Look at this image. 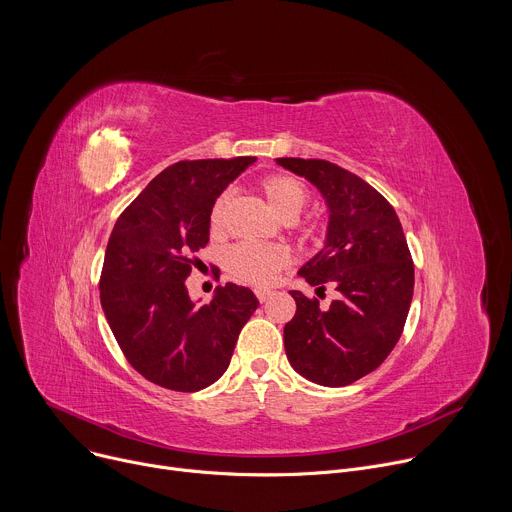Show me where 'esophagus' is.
I'll return each instance as SVG.
<instances>
[{
  "label": "esophagus",
  "mask_w": 512,
  "mask_h": 512,
  "mask_svg": "<svg viewBox=\"0 0 512 512\" xmlns=\"http://www.w3.org/2000/svg\"><path fill=\"white\" fill-rule=\"evenodd\" d=\"M255 296H257V300H259L261 304H265V302L273 296V291H271V289H255Z\"/></svg>",
  "instance_id": "obj_1"
}]
</instances>
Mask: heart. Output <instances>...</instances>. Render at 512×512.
<instances>
[{"mask_svg":"<svg viewBox=\"0 0 512 512\" xmlns=\"http://www.w3.org/2000/svg\"><path fill=\"white\" fill-rule=\"evenodd\" d=\"M261 190L269 204L285 218V221H294V218L308 206L310 192L302 180L289 174H273L261 180ZM233 202V190H225L218 194L210 210V227L212 231L221 233L227 225V214ZM291 263V255L283 245H259L251 241L235 243L225 253V267L227 271L249 285H269L277 279V275Z\"/></svg>","mask_w":512,"mask_h":512,"instance_id":"obj_1","label":"heart"}]
</instances>
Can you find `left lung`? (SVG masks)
Here are the masks:
<instances>
[{"mask_svg":"<svg viewBox=\"0 0 512 512\" xmlns=\"http://www.w3.org/2000/svg\"><path fill=\"white\" fill-rule=\"evenodd\" d=\"M310 180L328 204L324 249L300 271L316 294L334 287L328 310L302 291H289L296 316L283 328L285 354L302 377L346 387L373 373L401 338L411 298L413 261L395 208L356 174L326 162L277 158Z\"/></svg>","mask_w":512,"mask_h":512,"instance_id":"obj_1","label":"left lung"}]
</instances>
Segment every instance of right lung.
<instances>
[{
    "instance_id": "obj_1",
    "label": "right lung",
    "mask_w": 512,
    "mask_h": 512,
    "mask_svg": "<svg viewBox=\"0 0 512 512\" xmlns=\"http://www.w3.org/2000/svg\"><path fill=\"white\" fill-rule=\"evenodd\" d=\"M255 158L184 160L158 174L121 212L101 271V306L131 367L148 381L194 393L229 369L259 306L249 287L218 285L196 306L184 285L206 247L210 210Z\"/></svg>"
}]
</instances>
